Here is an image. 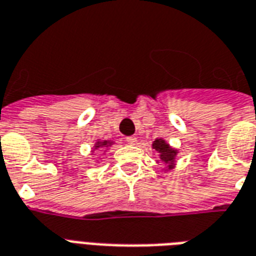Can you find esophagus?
<instances>
[{
  "mask_svg": "<svg viewBox=\"0 0 256 256\" xmlns=\"http://www.w3.org/2000/svg\"><path fill=\"white\" fill-rule=\"evenodd\" d=\"M126 140V142H128V144H130V146H134V144H136V142H138V138H134V136H128Z\"/></svg>",
  "mask_w": 256,
  "mask_h": 256,
  "instance_id": "esophagus-1",
  "label": "esophagus"
}]
</instances>
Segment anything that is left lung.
Wrapping results in <instances>:
<instances>
[{"instance_id":"8db88e82","label":"left lung","mask_w":256,"mask_h":256,"mask_svg":"<svg viewBox=\"0 0 256 256\" xmlns=\"http://www.w3.org/2000/svg\"><path fill=\"white\" fill-rule=\"evenodd\" d=\"M154 148L160 154V160H162V163L171 168L172 163H174V159H175V156L178 152H176L175 150H172L171 146H168L163 138H156L155 142H154Z\"/></svg>"}]
</instances>
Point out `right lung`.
Returning a JSON list of instances; mask_svg holds the SVG:
<instances>
[{
	"mask_svg": "<svg viewBox=\"0 0 256 256\" xmlns=\"http://www.w3.org/2000/svg\"><path fill=\"white\" fill-rule=\"evenodd\" d=\"M110 146V142H98L96 144V148H100V146Z\"/></svg>",
	"mask_w": 256,
	"mask_h": 256,
	"instance_id": "right-lung-1",
	"label": "right lung"
}]
</instances>
